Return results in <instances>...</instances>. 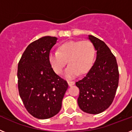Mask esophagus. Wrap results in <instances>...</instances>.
I'll return each mask as SVG.
<instances>
[{
    "label": "esophagus",
    "mask_w": 132,
    "mask_h": 132,
    "mask_svg": "<svg viewBox=\"0 0 132 132\" xmlns=\"http://www.w3.org/2000/svg\"><path fill=\"white\" fill-rule=\"evenodd\" d=\"M68 85H69L70 87H71V86H72V85H75V82L74 81H70V80H68Z\"/></svg>",
    "instance_id": "esophagus-1"
}]
</instances>
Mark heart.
I'll use <instances>...</instances> for the list:
<instances>
[{"label":"heart","mask_w":132,"mask_h":132,"mask_svg":"<svg viewBox=\"0 0 132 132\" xmlns=\"http://www.w3.org/2000/svg\"><path fill=\"white\" fill-rule=\"evenodd\" d=\"M95 46L88 40L70 41L58 47V52H51L49 61L51 66L57 75H61L67 64L65 72L68 78H75L80 74H85L90 70L95 61Z\"/></svg>","instance_id":"obj_1"}]
</instances>
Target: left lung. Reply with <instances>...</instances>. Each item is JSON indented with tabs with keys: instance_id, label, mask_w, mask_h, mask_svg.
<instances>
[{
	"instance_id": "1",
	"label": "left lung",
	"mask_w": 132,
	"mask_h": 132,
	"mask_svg": "<svg viewBox=\"0 0 132 132\" xmlns=\"http://www.w3.org/2000/svg\"><path fill=\"white\" fill-rule=\"evenodd\" d=\"M88 39L97 50V58L85 77L76 82L78 104L84 112L98 114L113 103L119 84L117 60L105 42L93 35Z\"/></svg>"
}]
</instances>
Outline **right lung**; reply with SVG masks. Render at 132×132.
<instances>
[{"label":"right lung","mask_w":132,"mask_h":132,"mask_svg":"<svg viewBox=\"0 0 132 132\" xmlns=\"http://www.w3.org/2000/svg\"><path fill=\"white\" fill-rule=\"evenodd\" d=\"M56 37L45 36L31 43L18 64V89L25 109L37 119L58 113L68 87L66 80L54 72L49 61Z\"/></svg>","instance_id":"1"}]
</instances>
